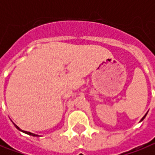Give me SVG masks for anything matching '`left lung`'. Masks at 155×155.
<instances>
[{
  "label": "left lung",
  "mask_w": 155,
  "mask_h": 155,
  "mask_svg": "<svg viewBox=\"0 0 155 155\" xmlns=\"http://www.w3.org/2000/svg\"><path fill=\"white\" fill-rule=\"evenodd\" d=\"M147 113H148V112H147ZM147 113H146L145 115H144V116H143V118H142L141 120H140V122H142V121H143V119L145 118V117H146V115H147Z\"/></svg>",
  "instance_id": "left-lung-1"
}]
</instances>
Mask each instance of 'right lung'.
Wrapping results in <instances>:
<instances>
[{
    "mask_svg": "<svg viewBox=\"0 0 155 155\" xmlns=\"http://www.w3.org/2000/svg\"><path fill=\"white\" fill-rule=\"evenodd\" d=\"M13 123L14 126L16 127H17V129H18V130L21 131V132H22V133H24V134H28V135H30V136H33V137H40L39 135H38V134H32V133H30V132H27V131H24V130H21V128H20V127H18V126H17V125H16L15 123Z\"/></svg>",
    "mask_w": 155,
    "mask_h": 155,
    "instance_id": "add662e5",
    "label": "right lung"
}]
</instances>
